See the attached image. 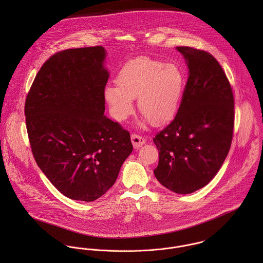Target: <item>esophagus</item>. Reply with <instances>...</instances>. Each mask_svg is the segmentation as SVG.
<instances>
[{
  "mask_svg": "<svg viewBox=\"0 0 263 263\" xmlns=\"http://www.w3.org/2000/svg\"><path fill=\"white\" fill-rule=\"evenodd\" d=\"M132 143H133V146L135 149H139L140 147H142L143 145L146 144V139L141 136H138V135H133Z\"/></svg>",
  "mask_w": 263,
  "mask_h": 263,
  "instance_id": "1",
  "label": "esophagus"
}]
</instances>
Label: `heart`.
<instances>
[{"instance_id": "heart-1", "label": "heart", "mask_w": 263, "mask_h": 263, "mask_svg": "<svg viewBox=\"0 0 263 263\" xmlns=\"http://www.w3.org/2000/svg\"><path fill=\"white\" fill-rule=\"evenodd\" d=\"M115 83L116 86L107 85L103 91L115 120L123 121L134 112V99L138 98L140 112L153 125L161 126L172 121L179 111L185 76L176 64L138 57L123 65Z\"/></svg>"}]
</instances>
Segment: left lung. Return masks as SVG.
<instances>
[{
    "instance_id": "obj_1",
    "label": "left lung",
    "mask_w": 263,
    "mask_h": 263,
    "mask_svg": "<svg viewBox=\"0 0 263 263\" xmlns=\"http://www.w3.org/2000/svg\"><path fill=\"white\" fill-rule=\"evenodd\" d=\"M188 67L179 111L154 143L158 181L169 190L188 194L205 186L229 153L234 129V97L221 65L209 52L177 46Z\"/></svg>"
}]
</instances>
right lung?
Segmentation results:
<instances>
[{
    "mask_svg": "<svg viewBox=\"0 0 263 263\" xmlns=\"http://www.w3.org/2000/svg\"><path fill=\"white\" fill-rule=\"evenodd\" d=\"M103 46L50 57L26 97V127L38 167L65 196L93 201L112 186L133 152L129 133L104 115L109 72Z\"/></svg>",
    "mask_w": 263,
    "mask_h": 263,
    "instance_id": "obj_1",
    "label": "right lung"
}]
</instances>
